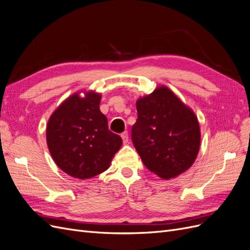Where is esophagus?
Here are the masks:
<instances>
[{"label": "esophagus", "mask_w": 250, "mask_h": 250, "mask_svg": "<svg viewBox=\"0 0 250 250\" xmlns=\"http://www.w3.org/2000/svg\"><path fill=\"white\" fill-rule=\"evenodd\" d=\"M121 138H122L124 144H127L128 143V132L124 131L122 134H121Z\"/></svg>", "instance_id": "1"}]
</instances>
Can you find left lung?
<instances>
[{
  "mask_svg": "<svg viewBox=\"0 0 250 250\" xmlns=\"http://www.w3.org/2000/svg\"><path fill=\"white\" fill-rule=\"evenodd\" d=\"M137 110L131 140L145 167L164 179L190 168L200 146L194 112L166 86L141 98Z\"/></svg>",
  "mask_w": 250,
  "mask_h": 250,
  "instance_id": "8db88e82",
  "label": "left lung"
}]
</instances>
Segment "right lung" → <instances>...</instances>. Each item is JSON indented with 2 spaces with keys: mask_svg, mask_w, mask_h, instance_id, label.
Segmentation results:
<instances>
[{
  "mask_svg": "<svg viewBox=\"0 0 250 250\" xmlns=\"http://www.w3.org/2000/svg\"><path fill=\"white\" fill-rule=\"evenodd\" d=\"M101 96H71L53 112L47 126L50 153L58 167L79 179L94 177L109 167L122 145L120 135L108 129L100 111Z\"/></svg>",
  "mask_w": 250,
  "mask_h": 250,
  "instance_id": "1",
  "label": "right lung"
}]
</instances>
